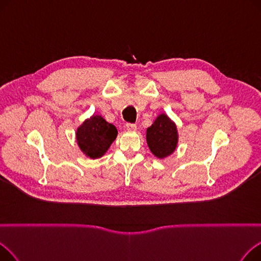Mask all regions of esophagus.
<instances>
[{
    "label": "esophagus",
    "instance_id": "esophagus-1",
    "mask_svg": "<svg viewBox=\"0 0 261 261\" xmlns=\"http://www.w3.org/2000/svg\"><path fill=\"white\" fill-rule=\"evenodd\" d=\"M126 129L128 131H135L136 129H138V127H136V125H134V123H127Z\"/></svg>",
    "mask_w": 261,
    "mask_h": 261
}]
</instances>
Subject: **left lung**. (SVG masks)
I'll return each mask as SVG.
<instances>
[{"instance_id": "left-lung-1", "label": "left lung", "mask_w": 261, "mask_h": 261, "mask_svg": "<svg viewBox=\"0 0 261 261\" xmlns=\"http://www.w3.org/2000/svg\"><path fill=\"white\" fill-rule=\"evenodd\" d=\"M146 141L155 158L166 159L175 151L179 143L176 123L166 113L159 114L152 125L147 128Z\"/></svg>"}]
</instances>
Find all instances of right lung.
Instances as JSON below:
<instances>
[{
  "label": "right lung",
  "instance_id": "add662e5",
  "mask_svg": "<svg viewBox=\"0 0 261 261\" xmlns=\"http://www.w3.org/2000/svg\"><path fill=\"white\" fill-rule=\"evenodd\" d=\"M117 129L101 115L93 114L76 130V142L87 158L99 159L116 140Z\"/></svg>",
  "mask_w": 261,
  "mask_h": 261
}]
</instances>
